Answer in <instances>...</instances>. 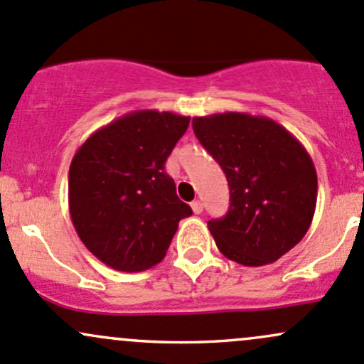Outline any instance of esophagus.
Here are the masks:
<instances>
[{
	"label": "esophagus",
	"mask_w": 364,
	"mask_h": 364,
	"mask_svg": "<svg viewBox=\"0 0 364 364\" xmlns=\"http://www.w3.org/2000/svg\"><path fill=\"white\" fill-rule=\"evenodd\" d=\"M202 209H204V208H202V202H200V200H193V202H192V211H193L195 214H200Z\"/></svg>",
	"instance_id": "34e87169"
}]
</instances>
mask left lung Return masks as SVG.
<instances>
[{
  "instance_id": "8db88e82",
  "label": "left lung",
  "mask_w": 364,
  "mask_h": 364,
  "mask_svg": "<svg viewBox=\"0 0 364 364\" xmlns=\"http://www.w3.org/2000/svg\"><path fill=\"white\" fill-rule=\"evenodd\" d=\"M192 125L230 188L228 213L208 221L218 250L246 267L277 262L312 223L317 174L311 155L267 117L228 112L195 117Z\"/></svg>"
}]
</instances>
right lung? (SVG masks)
Listing matches in <instances>:
<instances>
[{
  "label": "right lung",
  "instance_id": "obj_1",
  "mask_svg": "<svg viewBox=\"0 0 364 364\" xmlns=\"http://www.w3.org/2000/svg\"><path fill=\"white\" fill-rule=\"evenodd\" d=\"M190 117L139 109L95 131L70 167V214L95 258L120 272H141L166 256L192 208L176 195L166 160Z\"/></svg>",
  "mask_w": 364,
  "mask_h": 364
}]
</instances>
